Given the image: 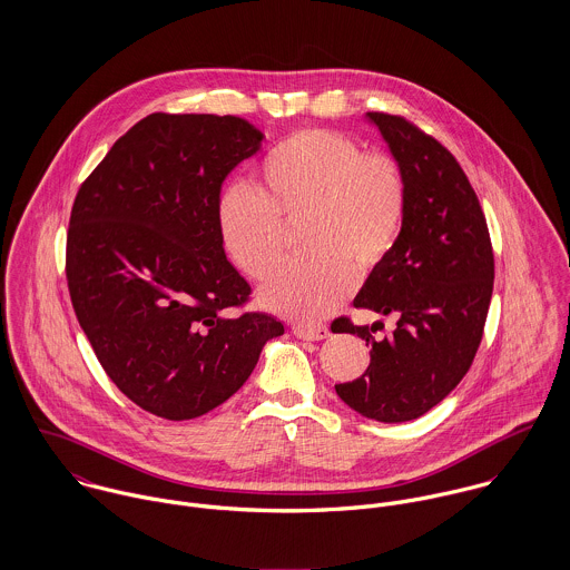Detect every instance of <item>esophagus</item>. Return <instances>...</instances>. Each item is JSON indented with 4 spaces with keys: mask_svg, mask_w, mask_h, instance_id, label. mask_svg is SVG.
<instances>
[{
    "mask_svg": "<svg viewBox=\"0 0 570 570\" xmlns=\"http://www.w3.org/2000/svg\"><path fill=\"white\" fill-rule=\"evenodd\" d=\"M294 335L301 340H325L328 335V326L326 325H296L294 326Z\"/></svg>",
    "mask_w": 570,
    "mask_h": 570,
    "instance_id": "obj_1",
    "label": "esophagus"
}]
</instances>
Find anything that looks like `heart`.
Here are the masks:
<instances>
[{
	"label": "heart",
	"instance_id": "obj_1",
	"mask_svg": "<svg viewBox=\"0 0 570 570\" xmlns=\"http://www.w3.org/2000/svg\"><path fill=\"white\" fill-rule=\"evenodd\" d=\"M406 175L389 154L328 129L298 131L258 164V190L228 184L215 202L217 235L247 278L269 274L283 249V224L303 219V254L285 261L258 301L287 318L316 321L335 312L355 274L375 272L400 242Z\"/></svg>",
	"mask_w": 570,
	"mask_h": 570
}]
</instances>
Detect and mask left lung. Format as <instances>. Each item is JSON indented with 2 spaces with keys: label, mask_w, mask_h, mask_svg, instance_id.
<instances>
[{
  "label": "left lung",
  "mask_w": 570,
  "mask_h": 570,
  "mask_svg": "<svg viewBox=\"0 0 570 570\" xmlns=\"http://www.w3.org/2000/svg\"><path fill=\"white\" fill-rule=\"evenodd\" d=\"M366 118L406 175L407 208L400 242L353 305L400 321L389 337L373 335L382 323H333V331L371 346L368 368L335 384V393L362 416L402 423L443 402L470 371L488 321L493 252L483 208L456 158L402 116Z\"/></svg>",
  "instance_id": "left-lung-1"
}]
</instances>
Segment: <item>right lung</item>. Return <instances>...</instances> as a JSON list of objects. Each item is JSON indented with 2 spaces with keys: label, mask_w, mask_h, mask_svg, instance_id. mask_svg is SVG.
<instances>
[{
  "label": "right lung",
  "mask_w": 570,
  "mask_h": 570,
  "mask_svg": "<svg viewBox=\"0 0 570 570\" xmlns=\"http://www.w3.org/2000/svg\"><path fill=\"white\" fill-rule=\"evenodd\" d=\"M237 116L151 114L77 193L66 276L100 366L134 404L170 421L233 397L283 325L244 307L249 285L226 258L215 202L261 149Z\"/></svg>",
  "instance_id": "right-lung-1"
}]
</instances>
